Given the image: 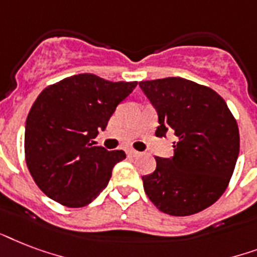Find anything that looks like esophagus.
<instances>
[{"mask_svg":"<svg viewBox=\"0 0 257 257\" xmlns=\"http://www.w3.org/2000/svg\"><path fill=\"white\" fill-rule=\"evenodd\" d=\"M126 153H127V154H128V156H130V157H137V156H139V151L134 150V149H127Z\"/></svg>","mask_w":257,"mask_h":257,"instance_id":"obj_1","label":"esophagus"}]
</instances>
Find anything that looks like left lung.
I'll return each mask as SVG.
<instances>
[{
	"mask_svg": "<svg viewBox=\"0 0 257 257\" xmlns=\"http://www.w3.org/2000/svg\"><path fill=\"white\" fill-rule=\"evenodd\" d=\"M158 112L157 137L177 135L173 158L156 157L143 189L170 216H190L213 205L225 192L240 150L236 119L225 100L206 85L184 77L139 81Z\"/></svg>",
	"mask_w": 257,
	"mask_h": 257,
	"instance_id": "8db88e82",
	"label": "left lung"
}]
</instances>
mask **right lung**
<instances>
[{"mask_svg": "<svg viewBox=\"0 0 257 257\" xmlns=\"http://www.w3.org/2000/svg\"><path fill=\"white\" fill-rule=\"evenodd\" d=\"M138 81L80 73L41 91L25 123V161L36 185L68 208L88 205L106 188L124 151L92 146Z\"/></svg>", "mask_w": 257, "mask_h": 257, "instance_id": "obj_1", "label": "right lung"}]
</instances>
